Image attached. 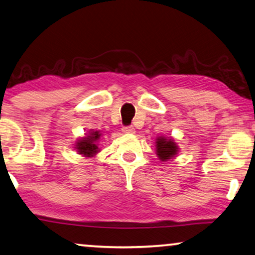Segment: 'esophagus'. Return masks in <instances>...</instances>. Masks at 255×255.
Masks as SVG:
<instances>
[{
	"label": "esophagus",
	"instance_id": "1",
	"mask_svg": "<svg viewBox=\"0 0 255 255\" xmlns=\"http://www.w3.org/2000/svg\"><path fill=\"white\" fill-rule=\"evenodd\" d=\"M123 131L124 132H134L135 129L132 126H126V127L123 128Z\"/></svg>",
	"mask_w": 255,
	"mask_h": 255
}]
</instances>
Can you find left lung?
<instances>
[{"mask_svg": "<svg viewBox=\"0 0 255 255\" xmlns=\"http://www.w3.org/2000/svg\"><path fill=\"white\" fill-rule=\"evenodd\" d=\"M156 151L159 159L165 162V160L173 158L174 155H177L178 146L173 142V139L160 136L156 141Z\"/></svg>", "mask_w": 255, "mask_h": 255, "instance_id": "1", "label": "left lung"}]
</instances>
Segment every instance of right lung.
I'll use <instances>...</instances> for the list:
<instances>
[{
    "label": "right lung",
    "instance_id": "1",
    "mask_svg": "<svg viewBox=\"0 0 255 255\" xmlns=\"http://www.w3.org/2000/svg\"><path fill=\"white\" fill-rule=\"evenodd\" d=\"M100 137L99 131H92L85 137L78 139L76 143V149L78 153L83 155L85 157H93L97 152L99 151L98 145H97V141Z\"/></svg>",
    "mask_w": 255,
    "mask_h": 255
}]
</instances>
